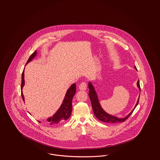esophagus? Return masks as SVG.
Segmentation results:
<instances>
[{
  "label": "esophagus",
  "instance_id": "1",
  "mask_svg": "<svg viewBox=\"0 0 160 160\" xmlns=\"http://www.w3.org/2000/svg\"><path fill=\"white\" fill-rule=\"evenodd\" d=\"M87 88V84L86 83H82L79 85V89L82 90V91H85Z\"/></svg>",
  "mask_w": 160,
  "mask_h": 160
}]
</instances>
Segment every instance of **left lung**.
I'll return each instance as SVG.
<instances>
[{"instance_id":"obj_1","label":"left lung","mask_w":160,"mask_h":160,"mask_svg":"<svg viewBox=\"0 0 160 160\" xmlns=\"http://www.w3.org/2000/svg\"><path fill=\"white\" fill-rule=\"evenodd\" d=\"M134 68L136 70H137V68L136 66H134ZM137 86L140 91V87L139 80L137 81ZM88 88L89 89V98H90L91 101L93 112L94 113L95 116H96V118L101 122H106V123H118V122H124L126 119H127L128 118L129 116L132 114V113L133 112V111L134 110L135 108L138 105V103L140 95L138 96V98L137 99V103L136 104L135 106L132 110V111L125 117L120 118H118V117L115 116L113 115L108 114L106 112H105L104 110V109L102 108V107L100 104L99 99L98 97V95L95 89V88H94L92 83L90 81L88 83Z\"/></svg>"}]
</instances>
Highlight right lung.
<instances>
[{
    "mask_svg": "<svg viewBox=\"0 0 160 160\" xmlns=\"http://www.w3.org/2000/svg\"><path fill=\"white\" fill-rule=\"evenodd\" d=\"M37 54V50L31 54L30 58L28 60L26 64L29 63L35 58V57ZM26 66V65H25ZM24 69L23 70V73L22 75V84H21V92H22V97L23 98V101L24 102V97L23 95V88L24 86ZM76 92V84L73 83L70 86L68 89L65 93V97L63 100L60 107L58 108L57 112L54 114L47 119V121L48 122L50 125H58L60 123L65 122L70 117L71 112H72V99L75 95ZM39 122V121H38ZM41 123V122H40Z\"/></svg>",
    "mask_w": 160,
    "mask_h": 160,
    "instance_id": "obj_1",
    "label": "right lung"
}]
</instances>
